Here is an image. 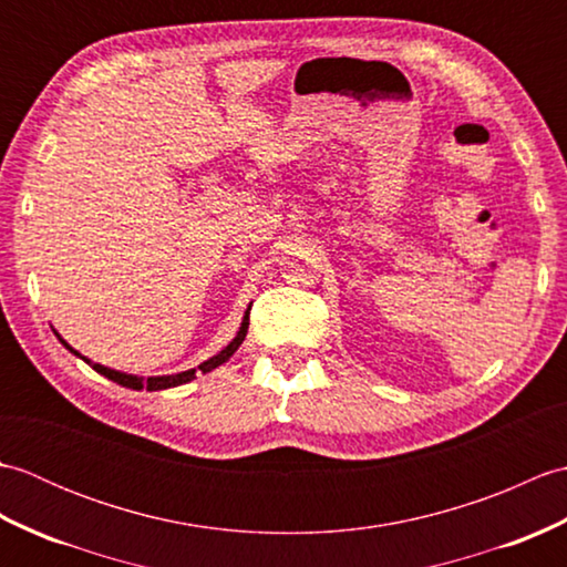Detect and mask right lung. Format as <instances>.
Listing matches in <instances>:
<instances>
[{"mask_svg": "<svg viewBox=\"0 0 567 567\" xmlns=\"http://www.w3.org/2000/svg\"><path fill=\"white\" fill-rule=\"evenodd\" d=\"M248 315H250V307L246 309V317H244V321H240V329H238V333H236V339L228 343L224 351H219L216 353L214 358H209V360H204V363L197 368V370H202V372H209V370H214V368H219L221 363H226L228 358H231L236 351H238V346L244 343V339H246V333H248ZM58 336V333H55ZM60 339V336H58ZM60 343H63L70 353H75L78 358H82L84 363L87 365H92L94 370L100 372V375H104V378H110V380H114L116 384H122V388H128V390H148V392H155V390H167V388H177V384H185V382H189V380H195V375H197V370L192 368V370H185V372H177V375H158V378H138V375H126V372H118V370H112V368H104V365H100V363H92L90 358H84V355H80L75 348H70L63 339H60Z\"/></svg>", "mask_w": 567, "mask_h": 567, "instance_id": "right-lung-1", "label": "right lung"}]
</instances>
